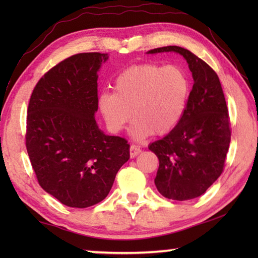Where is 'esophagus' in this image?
Here are the masks:
<instances>
[{"label":"esophagus","mask_w":258,"mask_h":258,"mask_svg":"<svg viewBox=\"0 0 258 258\" xmlns=\"http://www.w3.org/2000/svg\"><path fill=\"white\" fill-rule=\"evenodd\" d=\"M140 152H141V149H140L139 146H135V145H131L130 147V156L131 158H134V157H137Z\"/></svg>","instance_id":"34e87169"}]
</instances>
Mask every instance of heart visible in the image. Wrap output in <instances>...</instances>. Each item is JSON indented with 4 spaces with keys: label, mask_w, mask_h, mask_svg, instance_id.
<instances>
[{
    "label": "heart",
    "mask_w": 258,
    "mask_h": 258,
    "mask_svg": "<svg viewBox=\"0 0 258 258\" xmlns=\"http://www.w3.org/2000/svg\"><path fill=\"white\" fill-rule=\"evenodd\" d=\"M115 92H103L99 108L108 128L123 130L134 116L131 135L142 140L165 135L184 116L190 95V80L175 64L146 62L121 72L113 83Z\"/></svg>",
    "instance_id": "1"
}]
</instances>
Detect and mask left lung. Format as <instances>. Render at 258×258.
<instances>
[{
    "mask_svg": "<svg viewBox=\"0 0 258 258\" xmlns=\"http://www.w3.org/2000/svg\"><path fill=\"white\" fill-rule=\"evenodd\" d=\"M160 52L181 54L195 82L180 123L149 146L159 159L157 190L165 198L183 202L204 195L223 172L231 140L230 118L217 74L204 60L175 45L147 53Z\"/></svg>",
    "mask_w": 258,
    "mask_h": 258,
    "instance_id": "8db88e82",
    "label": "left lung"
}]
</instances>
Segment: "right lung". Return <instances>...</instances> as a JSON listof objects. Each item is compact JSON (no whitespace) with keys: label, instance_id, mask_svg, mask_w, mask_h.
Returning <instances> with one entry per match:
<instances>
[{"label":"right lung","instance_id":"1","mask_svg":"<svg viewBox=\"0 0 258 258\" xmlns=\"http://www.w3.org/2000/svg\"><path fill=\"white\" fill-rule=\"evenodd\" d=\"M107 53H78L44 74L27 110L26 148L42 189L68 207L107 197L130 145L98 127V72Z\"/></svg>","mask_w":258,"mask_h":258}]
</instances>
